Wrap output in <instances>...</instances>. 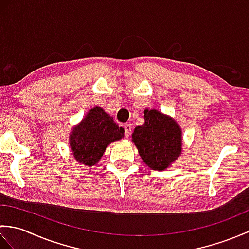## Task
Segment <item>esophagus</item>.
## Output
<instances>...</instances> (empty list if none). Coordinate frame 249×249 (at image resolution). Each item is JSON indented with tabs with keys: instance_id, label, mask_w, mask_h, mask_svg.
Returning <instances> with one entry per match:
<instances>
[{
	"instance_id": "esophagus-1",
	"label": "esophagus",
	"mask_w": 249,
	"mask_h": 249,
	"mask_svg": "<svg viewBox=\"0 0 249 249\" xmlns=\"http://www.w3.org/2000/svg\"><path fill=\"white\" fill-rule=\"evenodd\" d=\"M124 129H125V136L128 137L130 136V134H131V126H130V124H124Z\"/></svg>"
}]
</instances>
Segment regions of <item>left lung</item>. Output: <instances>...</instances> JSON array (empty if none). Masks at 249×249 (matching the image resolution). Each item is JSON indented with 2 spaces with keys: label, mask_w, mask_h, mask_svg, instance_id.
Wrapping results in <instances>:
<instances>
[{
  "label": "left lung",
  "mask_w": 249,
  "mask_h": 249,
  "mask_svg": "<svg viewBox=\"0 0 249 249\" xmlns=\"http://www.w3.org/2000/svg\"><path fill=\"white\" fill-rule=\"evenodd\" d=\"M131 140L153 170H166L182 152L181 127L171 116L156 109L144 110V124L137 126Z\"/></svg>",
  "instance_id": "8db88e82"
}]
</instances>
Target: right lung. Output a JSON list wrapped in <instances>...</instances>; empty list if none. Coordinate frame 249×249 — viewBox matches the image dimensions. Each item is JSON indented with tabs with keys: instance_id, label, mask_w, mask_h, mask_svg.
<instances>
[{
	"instance_id": "add662e5",
	"label": "right lung",
	"mask_w": 249,
	"mask_h": 249,
	"mask_svg": "<svg viewBox=\"0 0 249 249\" xmlns=\"http://www.w3.org/2000/svg\"><path fill=\"white\" fill-rule=\"evenodd\" d=\"M123 127L105 112L102 107H94L84 119L72 128L70 136V146L75 160L84 166L96 163L111 142L124 137Z\"/></svg>"
}]
</instances>
